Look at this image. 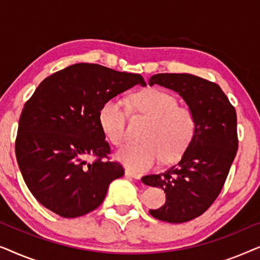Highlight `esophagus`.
Wrapping results in <instances>:
<instances>
[{"mask_svg":"<svg viewBox=\"0 0 260 260\" xmlns=\"http://www.w3.org/2000/svg\"><path fill=\"white\" fill-rule=\"evenodd\" d=\"M125 175H126V176H130V177H133V179H136V180L141 179V175H140V174L131 172L130 169H126V170H125Z\"/></svg>","mask_w":260,"mask_h":260,"instance_id":"esophagus-1","label":"esophagus"}]
</instances>
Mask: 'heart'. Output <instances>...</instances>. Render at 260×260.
Masks as SVG:
<instances>
[{"label": "heart", "mask_w": 260, "mask_h": 260, "mask_svg": "<svg viewBox=\"0 0 260 260\" xmlns=\"http://www.w3.org/2000/svg\"><path fill=\"white\" fill-rule=\"evenodd\" d=\"M130 106L136 115L149 119L142 143L123 148L117 158L134 172L150 169L162 157L163 162L180 158L193 143L198 120L193 109L177 104L169 92L149 87L131 94ZM127 108L118 98L106 101L99 110V123L106 138L120 147L126 138Z\"/></svg>", "instance_id": "obj_1"}]
</instances>
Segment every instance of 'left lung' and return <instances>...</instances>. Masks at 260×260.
I'll return each instance as SVG.
<instances>
[{
  "instance_id": "1",
  "label": "left lung",
  "mask_w": 260,
  "mask_h": 260,
  "mask_svg": "<svg viewBox=\"0 0 260 260\" xmlns=\"http://www.w3.org/2000/svg\"><path fill=\"white\" fill-rule=\"evenodd\" d=\"M175 91L197 116V135L176 166L142 177L162 188L166 204L150 214L162 221H189L207 211L221 191L238 150L237 112L218 84L187 73H159L149 81Z\"/></svg>"
}]
</instances>
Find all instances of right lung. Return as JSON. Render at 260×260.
I'll list each match as a JSON object with an SVG mask.
<instances>
[{
    "instance_id": "right-lung-1",
    "label": "right lung",
    "mask_w": 260,
    "mask_h": 260,
    "mask_svg": "<svg viewBox=\"0 0 260 260\" xmlns=\"http://www.w3.org/2000/svg\"><path fill=\"white\" fill-rule=\"evenodd\" d=\"M137 84L147 85L140 74L74 63L46 78L24 103L15 154L28 189L42 206L77 218L104 201L124 168L110 159L99 110ZM88 157L94 161L88 164Z\"/></svg>"
}]
</instances>
